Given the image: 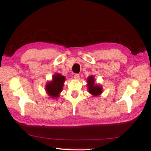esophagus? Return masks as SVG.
<instances>
[{"instance_id":"esophagus-1","label":"esophagus","mask_w":151,"mask_h":151,"mask_svg":"<svg viewBox=\"0 0 151 151\" xmlns=\"http://www.w3.org/2000/svg\"><path fill=\"white\" fill-rule=\"evenodd\" d=\"M74 79H79V74H75L74 76Z\"/></svg>"}]
</instances>
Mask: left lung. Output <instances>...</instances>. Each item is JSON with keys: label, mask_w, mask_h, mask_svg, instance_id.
Returning a JSON list of instances; mask_svg holds the SVG:
<instances>
[{"label": "left lung", "mask_w": 151, "mask_h": 151, "mask_svg": "<svg viewBox=\"0 0 151 151\" xmlns=\"http://www.w3.org/2000/svg\"><path fill=\"white\" fill-rule=\"evenodd\" d=\"M89 92L93 96L99 95L102 93L101 87L94 85V80L93 76H90L88 79Z\"/></svg>", "instance_id": "8db88e82"}]
</instances>
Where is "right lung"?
Listing matches in <instances>:
<instances>
[{"label":"right lung","mask_w":151,"mask_h":151,"mask_svg":"<svg viewBox=\"0 0 151 151\" xmlns=\"http://www.w3.org/2000/svg\"><path fill=\"white\" fill-rule=\"evenodd\" d=\"M65 77L60 74H57L53 77L52 81L50 82L46 86V89L48 94L52 98L58 96L63 86Z\"/></svg>","instance_id":"obj_1"}]
</instances>
